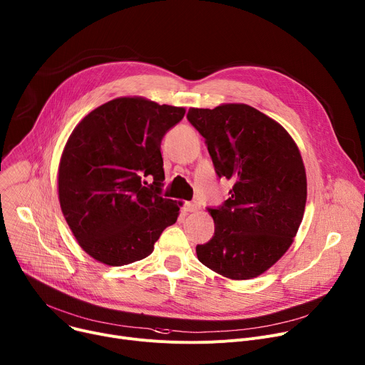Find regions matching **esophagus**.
Returning a JSON list of instances; mask_svg holds the SVG:
<instances>
[{"label":"esophagus","instance_id":"obj_1","mask_svg":"<svg viewBox=\"0 0 365 365\" xmlns=\"http://www.w3.org/2000/svg\"><path fill=\"white\" fill-rule=\"evenodd\" d=\"M198 208H200V207H198L195 202H186V204H185V211H186V212H197Z\"/></svg>","mask_w":365,"mask_h":365}]
</instances>
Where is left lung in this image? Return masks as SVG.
<instances>
[{"instance_id": "obj_1", "label": "left lung", "mask_w": 365, "mask_h": 365, "mask_svg": "<svg viewBox=\"0 0 365 365\" xmlns=\"http://www.w3.org/2000/svg\"><path fill=\"white\" fill-rule=\"evenodd\" d=\"M218 178L233 180L230 198L208 208L214 236L197 245L198 259L232 280L254 279L292 245L307 202L298 145L276 120L247 104L189 108Z\"/></svg>"}]
</instances>
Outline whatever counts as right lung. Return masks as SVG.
<instances>
[{
	"instance_id": "obj_1",
	"label": "right lung",
	"mask_w": 365,
	"mask_h": 365,
	"mask_svg": "<svg viewBox=\"0 0 365 365\" xmlns=\"http://www.w3.org/2000/svg\"><path fill=\"white\" fill-rule=\"evenodd\" d=\"M185 113L120 96L71 132L58 165V200L71 233L93 259L114 267L139 261L176 223L180 204L161 197V139Z\"/></svg>"
}]
</instances>
